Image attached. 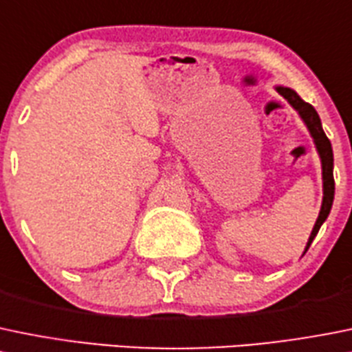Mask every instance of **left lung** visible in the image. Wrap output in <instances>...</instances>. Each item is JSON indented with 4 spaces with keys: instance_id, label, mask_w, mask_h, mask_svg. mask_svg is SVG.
Instances as JSON below:
<instances>
[{
    "instance_id": "8db88e82",
    "label": "left lung",
    "mask_w": 352,
    "mask_h": 352,
    "mask_svg": "<svg viewBox=\"0 0 352 352\" xmlns=\"http://www.w3.org/2000/svg\"><path fill=\"white\" fill-rule=\"evenodd\" d=\"M275 91L298 111V115L301 117V120L305 122L306 129H308L309 135L313 138L315 142L316 153L320 156V162H322V180H323V199H322V208H320L318 218L315 221V227H313L311 235H309L308 242H306L305 252L308 251V248L311 245L313 239L318 234L320 227L323 225V221L329 217L330 210H332L333 203V192H336V182H333V153H332V144H330L329 138L325 135L322 127V120H320L318 113H316L315 108L309 103L302 101L299 98V94L296 93L291 87H285V85H275ZM302 252V254H305Z\"/></svg>"
}]
</instances>
